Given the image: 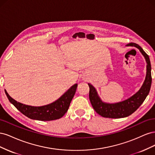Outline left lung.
<instances>
[{"instance_id":"1","label":"left lung","mask_w":155,"mask_h":155,"mask_svg":"<svg viewBox=\"0 0 155 155\" xmlns=\"http://www.w3.org/2000/svg\"><path fill=\"white\" fill-rule=\"evenodd\" d=\"M126 46H134L137 48L144 57L147 63L146 76L143 85L139 91L134 95L122 101L114 104H109L103 101L98 95L96 89L91 83H88L90 88L89 91V99L93 109L98 114L104 118H121L127 117L132 114L141 105L145 98L149 94L151 86V66L149 55L145 52L140 46L133 43H129Z\"/></svg>"}]
</instances>
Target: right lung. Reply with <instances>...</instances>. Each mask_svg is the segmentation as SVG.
<instances>
[{
    "instance_id": "obj_1",
    "label": "right lung",
    "mask_w": 155,
    "mask_h": 155,
    "mask_svg": "<svg viewBox=\"0 0 155 155\" xmlns=\"http://www.w3.org/2000/svg\"><path fill=\"white\" fill-rule=\"evenodd\" d=\"M77 87L78 84H74L57 100L50 104L40 107L21 104L13 99L6 90L5 93L11 104L28 118L35 120L51 121L61 118L67 112L70 102L76 93Z\"/></svg>"
}]
</instances>
